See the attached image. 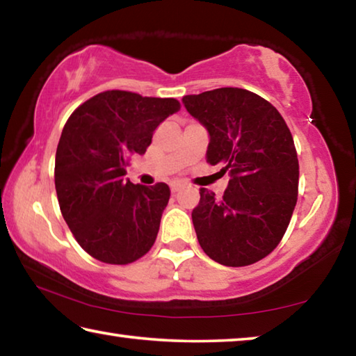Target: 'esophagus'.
I'll list each match as a JSON object with an SVG mask.
<instances>
[{
  "mask_svg": "<svg viewBox=\"0 0 356 356\" xmlns=\"http://www.w3.org/2000/svg\"><path fill=\"white\" fill-rule=\"evenodd\" d=\"M170 186H171V191L172 193H177L180 188H182V184H180V182H172Z\"/></svg>",
  "mask_w": 356,
  "mask_h": 356,
  "instance_id": "1",
  "label": "esophagus"
}]
</instances>
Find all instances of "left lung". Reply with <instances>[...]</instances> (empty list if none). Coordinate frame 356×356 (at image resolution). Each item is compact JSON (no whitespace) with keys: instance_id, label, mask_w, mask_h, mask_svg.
Listing matches in <instances>:
<instances>
[{"instance_id":"1","label":"left lung","mask_w":356,"mask_h":356,"mask_svg":"<svg viewBox=\"0 0 356 356\" xmlns=\"http://www.w3.org/2000/svg\"><path fill=\"white\" fill-rule=\"evenodd\" d=\"M184 105L209 131L207 163L229 174L222 197L200 190L191 218L204 252L226 267L268 256L284 236L298 195L293 138L276 108L240 88L185 95Z\"/></svg>"}]
</instances>
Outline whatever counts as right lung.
<instances>
[{
  "instance_id": "obj_1",
  "label": "right lung",
  "mask_w": 356,
  "mask_h": 356,
  "mask_svg": "<svg viewBox=\"0 0 356 356\" xmlns=\"http://www.w3.org/2000/svg\"><path fill=\"white\" fill-rule=\"evenodd\" d=\"M176 99L105 91L70 114L59 138L55 186L61 213L81 248L105 264L135 262L152 248L170 186L135 185L125 176L154 130L177 113Z\"/></svg>"
}]
</instances>
